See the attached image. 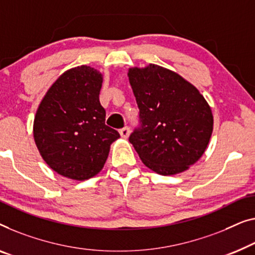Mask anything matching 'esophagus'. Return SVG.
Returning <instances> with one entry per match:
<instances>
[{
  "label": "esophagus",
  "mask_w": 255,
  "mask_h": 255,
  "mask_svg": "<svg viewBox=\"0 0 255 255\" xmlns=\"http://www.w3.org/2000/svg\"><path fill=\"white\" fill-rule=\"evenodd\" d=\"M120 134H121L122 138L127 139L128 136V134H130V128H128V127H124L123 128H121V130H120Z\"/></svg>",
  "instance_id": "obj_1"
}]
</instances>
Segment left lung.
Wrapping results in <instances>:
<instances>
[{"label":"left lung","instance_id":"1","mask_svg":"<svg viewBox=\"0 0 255 255\" xmlns=\"http://www.w3.org/2000/svg\"><path fill=\"white\" fill-rule=\"evenodd\" d=\"M128 80L139 108V125L128 141L153 171L186 170L201 157L212 135L207 101L179 75L155 64L130 69Z\"/></svg>","mask_w":255,"mask_h":255}]
</instances>
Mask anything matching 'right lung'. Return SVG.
Segmentation results:
<instances>
[{"label": "right lung", "mask_w": 255, "mask_h": 255, "mask_svg": "<svg viewBox=\"0 0 255 255\" xmlns=\"http://www.w3.org/2000/svg\"><path fill=\"white\" fill-rule=\"evenodd\" d=\"M102 75L82 65L64 72L36 112L33 134L46 163L60 175L88 179L101 171L120 133L106 125L99 100Z\"/></svg>", "instance_id": "obj_1"}]
</instances>
